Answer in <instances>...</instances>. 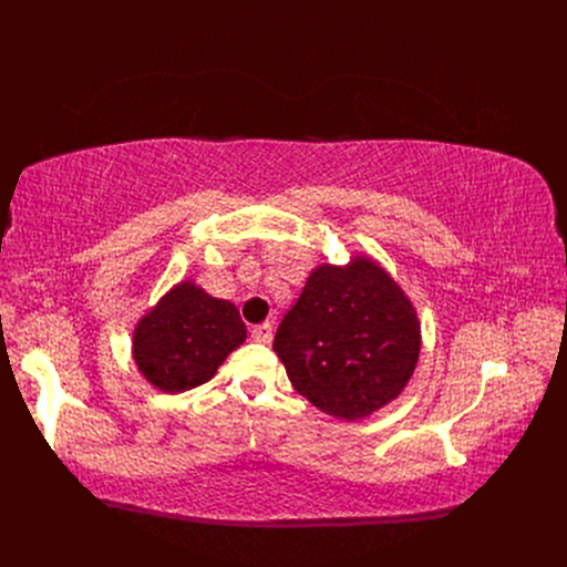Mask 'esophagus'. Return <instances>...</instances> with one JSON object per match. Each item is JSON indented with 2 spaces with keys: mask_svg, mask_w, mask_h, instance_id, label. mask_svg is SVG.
I'll return each mask as SVG.
<instances>
[{
  "mask_svg": "<svg viewBox=\"0 0 567 567\" xmlns=\"http://www.w3.org/2000/svg\"><path fill=\"white\" fill-rule=\"evenodd\" d=\"M271 338H274V326L268 321H264L252 329V340H257V342H271Z\"/></svg>",
  "mask_w": 567,
  "mask_h": 567,
  "instance_id": "esophagus-1",
  "label": "esophagus"
}]
</instances>
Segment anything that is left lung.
Returning <instances> with one entry per match:
<instances>
[{
	"mask_svg": "<svg viewBox=\"0 0 567 567\" xmlns=\"http://www.w3.org/2000/svg\"><path fill=\"white\" fill-rule=\"evenodd\" d=\"M406 291L370 255L312 268L274 349L291 385L338 421H363L406 389L421 355Z\"/></svg>",
	"mask_w": 567,
	"mask_h": 567,
	"instance_id": "8db88e82",
	"label": "left lung"
}]
</instances>
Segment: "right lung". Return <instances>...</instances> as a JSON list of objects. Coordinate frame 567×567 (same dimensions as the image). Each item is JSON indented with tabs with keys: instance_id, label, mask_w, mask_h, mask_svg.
<instances>
[{
	"instance_id": "add662e5",
	"label": "right lung",
	"mask_w": 567,
	"mask_h": 567,
	"mask_svg": "<svg viewBox=\"0 0 567 567\" xmlns=\"http://www.w3.org/2000/svg\"><path fill=\"white\" fill-rule=\"evenodd\" d=\"M246 336L236 306L216 299L188 278L165 291L137 319L131 353L140 377L152 389L176 395L214 379Z\"/></svg>"
}]
</instances>
